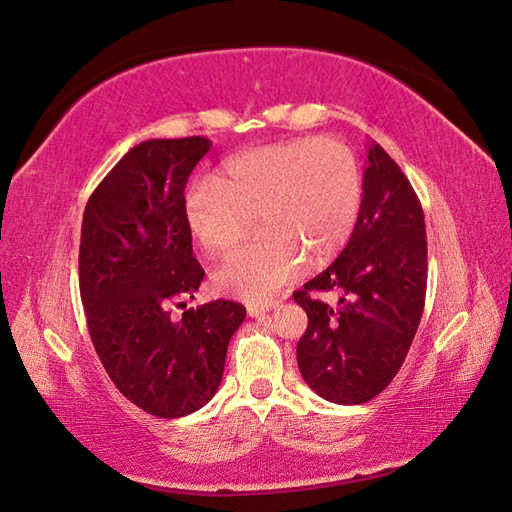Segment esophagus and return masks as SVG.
Segmentation results:
<instances>
[{
	"instance_id": "obj_1",
	"label": "esophagus",
	"mask_w": 512,
	"mask_h": 512,
	"mask_svg": "<svg viewBox=\"0 0 512 512\" xmlns=\"http://www.w3.org/2000/svg\"><path fill=\"white\" fill-rule=\"evenodd\" d=\"M276 304H278V302H265V304H247V313L252 315V317H258V315H263V313H267V311H271V309H276Z\"/></svg>"
}]
</instances>
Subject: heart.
I'll use <instances>...</instances> for the list:
<instances>
[{"label":"heart","instance_id":"1","mask_svg":"<svg viewBox=\"0 0 512 512\" xmlns=\"http://www.w3.org/2000/svg\"><path fill=\"white\" fill-rule=\"evenodd\" d=\"M363 206L357 155L333 138H298L238 153L217 179L192 181L184 197L186 230L206 254H223L247 236L212 276L217 291L265 302L313 265L342 252Z\"/></svg>","mask_w":512,"mask_h":512}]
</instances>
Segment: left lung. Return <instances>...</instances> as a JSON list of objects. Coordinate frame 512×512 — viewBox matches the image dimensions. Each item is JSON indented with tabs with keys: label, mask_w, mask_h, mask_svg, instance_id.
Wrapping results in <instances>:
<instances>
[{
	"label": "left lung",
	"mask_w": 512,
	"mask_h": 512,
	"mask_svg": "<svg viewBox=\"0 0 512 512\" xmlns=\"http://www.w3.org/2000/svg\"><path fill=\"white\" fill-rule=\"evenodd\" d=\"M337 290V305L319 295ZM427 291L425 214L410 179L370 144L355 232L331 267L293 293L309 317L298 368L322 399L359 405L401 370Z\"/></svg>",
	"instance_id": "1"
}]
</instances>
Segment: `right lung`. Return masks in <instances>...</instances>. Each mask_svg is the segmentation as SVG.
Wrapping results in <instances>:
<instances>
[{
    "mask_svg": "<svg viewBox=\"0 0 512 512\" xmlns=\"http://www.w3.org/2000/svg\"><path fill=\"white\" fill-rule=\"evenodd\" d=\"M210 151L201 135L146 140L122 157L83 214L78 282L92 344L116 388L144 412L179 418L206 405L245 306L214 300L173 317L206 271L192 256L184 190ZM186 309V304H184Z\"/></svg>",
    "mask_w": 512,
    "mask_h": 512,
    "instance_id": "obj_1",
    "label": "right lung"
}]
</instances>
